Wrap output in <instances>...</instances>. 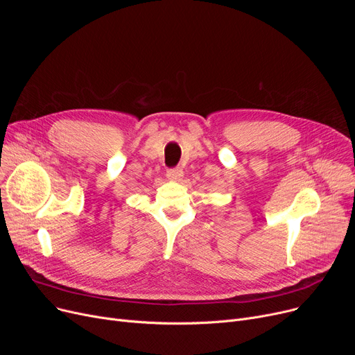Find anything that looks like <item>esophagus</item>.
<instances>
[{
  "label": "esophagus",
  "instance_id": "1",
  "mask_svg": "<svg viewBox=\"0 0 355 355\" xmlns=\"http://www.w3.org/2000/svg\"><path fill=\"white\" fill-rule=\"evenodd\" d=\"M182 175H184V173H182L181 168H174V170H168L166 171V177L170 178L171 181H181Z\"/></svg>",
  "mask_w": 355,
  "mask_h": 355
}]
</instances>
